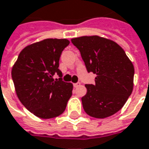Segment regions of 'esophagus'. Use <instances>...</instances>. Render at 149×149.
<instances>
[{"instance_id": "obj_1", "label": "esophagus", "mask_w": 149, "mask_h": 149, "mask_svg": "<svg viewBox=\"0 0 149 149\" xmlns=\"http://www.w3.org/2000/svg\"><path fill=\"white\" fill-rule=\"evenodd\" d=\"M73 86H74V88H77L78 86H80V83H73Z\"/></svg>"}]
</instances>
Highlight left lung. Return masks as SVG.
<instances>
[{
	"instance_id": "obj_1",
	"label": "left lung",
	"mask_w": 149,
	"mask_h": 149,
	"mask_svg": "<svg viewBox=\"0 0 149 149\" xmlns=\"http://www.w3.org/2000/svg\"><path fill=\"white\" fill-rule=\"evenodd\" d=\"M94 84H86L82 98L84 111L94 118H106L123 107L133 89L134 66L124 49L113 40L98 35L72 39Z\"/></svg>"
}]
</instances>
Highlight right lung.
<instances>
[{
    "instance_id": "1",
    "label": "right lung",
    "mask_w": 149,
    "mask_h": 149,
    "mask_svg": "<svg viewBox=\"0 0 149 149\" xmlns=\"http://www.w3.org/2000/svg\"><path fill=\"white\" fill-rule=\"evenodd\" d=\"M66 39H46L31 44L20 52L12 69L17 98L25 108L42 119L56 117L66 109L73 85L62 81L59 70ZM57 74L59 79L53 77Z\"/></svg>"
}]
</instances>
